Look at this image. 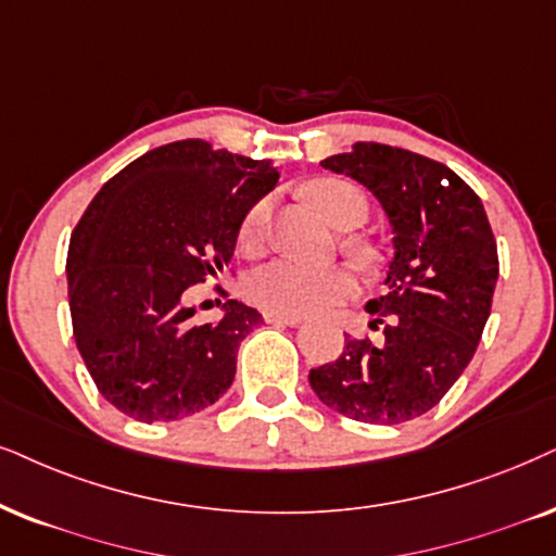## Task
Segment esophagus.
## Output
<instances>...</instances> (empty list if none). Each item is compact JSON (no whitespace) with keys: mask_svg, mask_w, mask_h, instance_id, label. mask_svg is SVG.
Returning <instances> with one entry per match:
<instances>
[{"mask_svg":"<svg viewBox=\"0 0 556 556\" xmlns=\"http://www.w3.org/2000/svg\"><path fill=\"white\" fill-rule=\"evenodd\" d=\"M266 323H274V326H300V315H277V313H264Z\"/></svg>","mask_w":556,"mask_h":556,"instance_id":"esophagus-1","label":"esophagus"}]
</instances>
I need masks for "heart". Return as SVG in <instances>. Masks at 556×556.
Wrapping results in <instances>:
<instances>
[{
    "mask_svg": "<svg viewBox=\"0 0 556 556\" xmlns=\"http://www.w3.org/2000/svg\"><path fill=\"white\" fill-rule=\"evenodd\" d=\"M302 194L315 210L333 223L336 228H354L367 217V200L349 181L336 177H320L307 181ZM269 223V200H258L245 210L241 226H238V243L243 251L254 254L262 249ZM343 249L364 269H371L377 262V251L362 238H343ZM245 292L254 305L266 313L277 315H315L339 305L356 292V274L349 266H305L290 258L262 266L249 277Z\"/></svg>",
    "mask_w": 556,
    "mask_h": 556,
    "instance_id": "b5f03b06",
    "label": "heart"
}]
</instances>
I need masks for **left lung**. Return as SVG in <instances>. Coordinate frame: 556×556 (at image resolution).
<instances>
[{"label": "left lung", "instance_id": "left-lung-1", "mask_svg": "<svg viewBox=\"0 0 556 556\" xmlns=\"http://www.w3.org/2000/svg\"><path fill=\"white\" fill-rule=\"evenodd\" d=\"M320 164L382 202L395 256L388 292L367 305L384 339L346 336L339 359L311 369V388L354 420L405 424L439 405L472 362L497 282L493 228L472 187L420 153L362 140Z\"/></svg>", "mask_w": 556, "mask_h": 556}]
</instances>
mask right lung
<instances>
[{
    "mask_svg": "<svg viewBox=\"0 0 556 556\" xmlns=\"http://www.w3.org/2000/svg\"><path fill=\"white\" fill-rule=\"evenodd\" d=\"M277 179L271 161L187 138L143 153L84 210L66 256L74 339L125 416H194L233 384L262 313L228 300L220 323H194L187 294L226 269L245 210Z\"/></svg>",
    "mask_w": 556,
    "mask_h": 556,
    "instance_id": "1",
    "label": "right lung"
}]
</instances>
